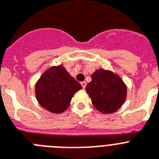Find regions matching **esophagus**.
Masks as SVG:
<instances>
[{
    "label": "esophagus",
    "instance_id": "1",
    "mask_svg": "<svg viewBox=\"0 0 159 159\" xmlns=\"http://www.w3.org/2000/svg\"><path fill=\"white\" fill-rule=\"evenodd\" d=\"M81 85H82V88H83V89H85V88H86V82H81Z\"/></svg>",
    "mask_w": 159,
    "mask_h": 159
}]
</instances>
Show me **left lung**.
I'll return each instance as SVG.
<instances>
[{
	"label": "left lung",
	"instance_id": "left-lung-1",
	"mask_svg": "<svg viewBox=\"0 0 159 159\" xmlns=\"http://www.w3.org/2000/svg\"><path fill=\"white\" fill-rule=\"evenodd\" d=\"M86 87L92 104L102 114L116 111L127 97V86L120 77L111 70L98 69L92 73Z\"/></svg>",
	"mask_w": 159,
	"mask_h": 159
}]
</instances>
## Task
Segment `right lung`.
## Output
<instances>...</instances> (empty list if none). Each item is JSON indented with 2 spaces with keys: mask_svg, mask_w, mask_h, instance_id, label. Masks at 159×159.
<instances>
[{
  "mask_svg": "<svg viewBox=\"0 0 159 159\" xmlns=\"http://www.w3.org/2000/svg\"><path fill=\"white\" fill-rule=\"evenodd\" d=\"M62 65L51 66L43 73L34 86L38 102L54 114H61L69 108L76 92L82 89Z\"/></svg>",
  "mask_w": 159,
  "mask_h": 159,
  "instance_id": "1",
  "label": "right lung"
}]
</instances>
